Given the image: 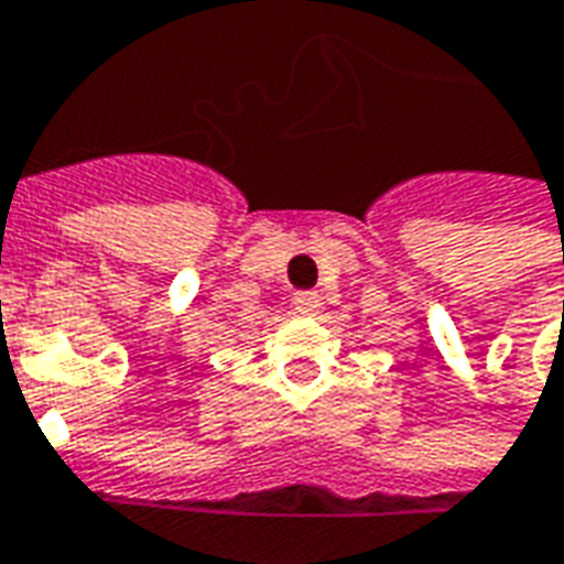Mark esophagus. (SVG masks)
Listing matches in <instances>:
<instances>
[{"mask_svg":"<svg viewBox=\"0 0 564 564\" xmlns=\"http://www.w3.org/2000/svg\"><path fill=\"white\" fill-rule=\"evenodd\" d=\"M293 308L299 314H317L321 311V295L317 293H295L293 295Z\"/></svg>","mask_w":564,"mask_h":564,"instance_id":"esophagus-1","label":"esophagus"}]
</instances>
